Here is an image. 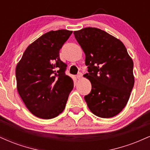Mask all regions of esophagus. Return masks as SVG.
I'll return each mask as SVG.
<instances>
[{"label": "esophagus", "instance_id": "34e87169", "mask_svg": "<svg viewBox=\"0 0 150 150\" xmlns=\"http://www.w3.org/2000/svg\"><path fill=\"white\" fill-rule=\"evenodd\" d=\"M76 77H77V79H81V78H82V74L81 73H79L77 75Z\"/></svg>", "mask_w": 150, "mask_h": 150}]
</instances>
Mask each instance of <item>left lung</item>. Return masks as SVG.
Wrapping results in <instances>:
<instances>
[{"mask_svg":"<svg viewBox=\"0 0 150 150\" xmlns=\"http://www.w3.org/2000/svg\"><path fill=\"white\" fill-rule=\"evenodd\" d=\"M85 54L92 90L85 96L94 115L111 118L128 103L134 86L133 61L124 44L105 31L86 27L73 32Z\"/></svg>","mask_w":150,"mask_h":150,"instance_id":"8db88e82","label":"left lung"}]
</instances>
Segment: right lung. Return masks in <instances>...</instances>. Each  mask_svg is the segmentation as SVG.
<instances>
[{
    "label": "right lung",
    "instance_id": "1",
    "mask_svg": "<svg viewBox=\"0 0 150 150\" xmlns=\"http://www.w3.org/2000/svg\"><path fill=\"white\" fill-rule=\"evenodd\" d=\"M72 31H50L31 44L15 70L17 89L32 114L43 119L58 116L65 107L73 81L65 75L67 65L60 49Z\"/></svg>",
    "mask_w": 150,
    "mask_h": 150
}]
</instances>
